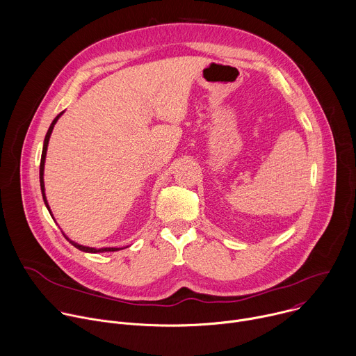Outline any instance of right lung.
Segmentation results:
<instances>
[{"label": "right lung", "mask_w": 356, "mask_h": 356, "mask_svg": "<svg viewBox=\"0 0 356 356\" xmlns=\"http://www.w3.org/2000/svg\"><path fill=\"white\" fill-rule=\"evenodd\" d=\"M65 111H62L54 121H52V124H50V127H49V129H47V132H46V136H44V140H43V149H42V158H40V166H39V181H40V190H42V197H43V201H44V206H46V209L49 210V213H50V216H52V211H50V207H49V204H47V200H46V194H44V181H43V170H44V159H46V152H47V145H49V139H50V135H52V131H54V128H55V124L58 122V120L60 118V115L63 114ZM52 218H54V216H52ZM55 220V218H54ZM62 234L65 235V238L74 246V248H77V249H80V250H83V252H87V253H103V252H117V250H121V249H124V248H99V249H95V248H90V246H84V245H80V243H77V242H74V241H72L69 236H66V234L62 231ZM127 248V246H125Z\"/></svg>", "instance_id": "right-lung-1"}]
</instances>
